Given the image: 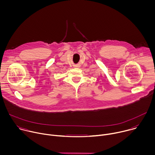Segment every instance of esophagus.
Segmentation results:
<instances>
[{"instance_id":"34e87169","label":"esophagus","mask_w":155,"mask_h":155,"mask_svg":"<svg viewBox=\"0 0 155 155\" xmlns=\"http://www.w3.org/2000/svg\"><path fill=\"white\" fill-rule=\"evenodd\" d=\"M75 67H78V65H75Z\"/></svg>"}]
</instances>
